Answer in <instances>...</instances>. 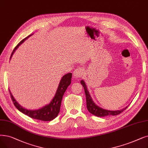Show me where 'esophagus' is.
Wrapping results in <instances>:
<instances>
[{
	"label": "esophagus",
	"mask_w": 148,
	"mask_h": 148,
	"mask_svg": "<svg viewBox=\"0 0 148 148\" xmlns=\"http://www.w3.org/2000/svg\"><path fill=\"white\" fill-rule=\"evenodd\" d=\"M84 74V69L82 68H78L74 70L73 76L75 79H79Z\"/></svg>",
	"instance_id": "34e87169"
}]
</instances>
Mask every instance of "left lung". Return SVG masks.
Segmentation results:
<instances>
[{
	"label": "left lung",
	"instance_id": "1",
	"mask_svg": "<svg viewBox=\"0 0 148 148\" xmlns=\"http://www.w3.org/2000/svg\"><path fill=\"white\" fill-rule=\"evenodd\" d=\"M80 83L82 85V86L85 90V95H86V106H87L88 110L90 113L95 115V116L105 117V116H108V115H117L121 113L127 108L128 106L120 110L111 111V110H105V109H103V108H102L97 106L91 97V95H90L88 90L87 89V86L86 85L85 82L83 80H82L80 81Z\"/></svg>",
	"mask_w": 148,
	"mask_h": 148
}]
</instances>
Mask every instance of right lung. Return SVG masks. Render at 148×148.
I'll list each match as a JSON object with an SVG mask.
<instances>
[{"instance_id":"obj_1","label":"right lung","mask_w":148,"mask_h":148,"mask_svg":"<svg viewBox=\"0 0 148 148\" xmlns=\"http://www.w3.org/2000/svg\"><path fill=\"white\" fill-rule=\"evenodd\" d=\"M33 34H32L28 36L27 37L25 38L24 39H23L17 45L16 47V48H14V49L12 51L10 57V59H11L12 55H13L16 50L18 48V47ZM71 78H72V73H69L65 75H64L60 81L56 94L54 95V97H53V99H52V100L51 101V102L49 104L44 106L43 107L40 109H38V110H28V109L23 108L16 100V99L13 97V95H12L10 89H9V91H10L11 99L12 101H13L14 106L19 111H21L25 115H28V117L32 119L39 120L42 121H51L54 119L57 115H58L60 112V105H61V102H62L63 96L64 95V93H65V92L66 91V89L68 88V86L71 84Z\"/></svg>"}]
</instances>
